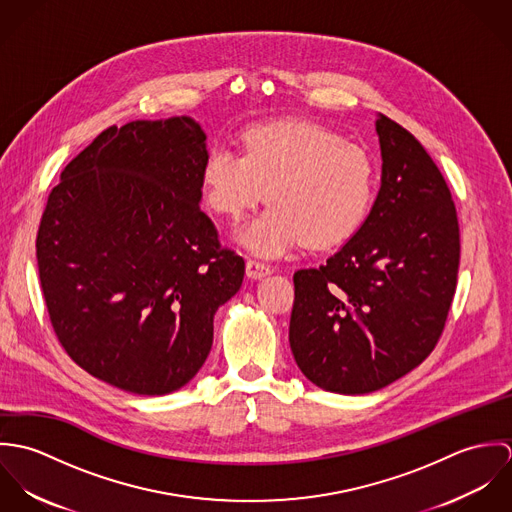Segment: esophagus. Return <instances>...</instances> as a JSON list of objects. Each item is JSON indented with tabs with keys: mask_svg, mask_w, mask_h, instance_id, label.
<instances>
[{
	"mask_svg": "<svg viewBox=\"0 0 512 512\" xmlns=\"http://www.w3.org/2000/svg\"><path fill=\"white\" fill-rule=\"evenodd\" d=\"M272 272V268L268 266V264H264V262H258V260H246V274H248V278H252V280H260V278H264V276H268Z\"/></svg>",
	"mask_w": 512,
	"mask_h": 512,
	"instance_id": "esophagus-1",
	"label": "esophagus"
}]
</instances>
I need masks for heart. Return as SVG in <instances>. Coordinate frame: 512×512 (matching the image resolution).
I'll return each instance as SVG.
<instances>
[{
  "mask_svg": "<svg viewBox=\"0 0 512 512\" xmlns=\"http://www.w3.org/2000/svg\"><path fill=\"white\" fill-rule=\"evenodd\" d=\"M374 179L366 149L313 122L252 126L242 151L215 146L201 169L203 199L222 217L240 219L266 193L270 207L238 232L260 256L347 240L370 209Z\"/></svg>",
  "mask_w": 512,
  "mask_h": 512,
  "instance_id": "heart-1",
  "label": "heart"
}]
</instances>
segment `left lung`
Segmentation results:
<instances>
[{"label":"left lung","mask_w":512,"mask_h":512,"mask_svg":"<svg viewBox=\"0 0 512 512\" xmlns=\"http://www.w3.org/2000/svg\"><path fill=\"white\" fill-rule=\"evenodd\" d=\"M382 185L357 234L319 268L293 274L290 345L319 388L366 394L438 345L459 270L449 187L422 144L380 116Z\"/></svg>","instance_id":"left-lung-1"}]
</instances>
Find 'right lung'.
I'll list each match as a JSON object with an SVG mask.
<instances>
[{
    "label": "right lung",
    "instance_id": "obj_1",
    "mask_svg": "<svg viewBox=\"0 0 512 512\" xmlns=\"http://www.w3.org/2000/svg\"><path fill=\"white\" fill-rule=\"evenodd\" d=\"M205 132L189 116L110 126L63 169L37 230L55 335L88 374L134 394L185 386L244 260L201 211Z\"/></svg>",
    "mask_w": 512,
    "mask_h": 512
}]
</instances>
